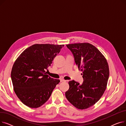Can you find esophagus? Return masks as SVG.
<instances>
[{
    "instance_id": "1",
    "label": "esophagus",
    "mask_w": 126,
    "mask_h": 126,
    "mask_svg": "<svg viewBox=\"0 0 126 126\" xmlns=\"http://www.w3.org/2000/svg\"><path fill=\"white\" fill-rule=\"evenodd\" d=\"M65 81H66V80H64V79H60V82H65Z\"/></svg>"
}]
</instances>
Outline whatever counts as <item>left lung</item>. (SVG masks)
<instances>
[{
	"label": "left lung",
	"mask_w": 126,
	"mask_h": 126,
	"mask_svg": "<svg viewBox=\"0 0 126 126\" xmlns=\"http://www.w3.org/2000/svg\"><path fill=\"white\" fill-rule=\"evenodd\" d=\"M66 46L73 54L79 69L82 71L84 81L81 85L74 80L69 81L66 97L77 108L87 109L98 102L106 89L109 76L107 61L100 51L90 43Z\"/></svg>",
	"instance_id": "1"
}]
</instances>
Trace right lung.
I'll return each instance as SVG.
<instances>
[{
	"instance_id": "right-lung-1",
	"label": "right lung",
	"mask_w": 126,
	"mask_h": 126,
	"mask_svg": "<svg viewBox=\"0 0 126 126\" xmlns=\"http://www.w3.org/2000/svg\"><path fill=\"white\" fill-rule=\"evenodd\" d=\"M64 45L36 44L25 49L13 64L11 79L19 100L32 108L41 106L50 96L59 79L46 75L45 70Z\"/></svg>"
}]
</instances>
